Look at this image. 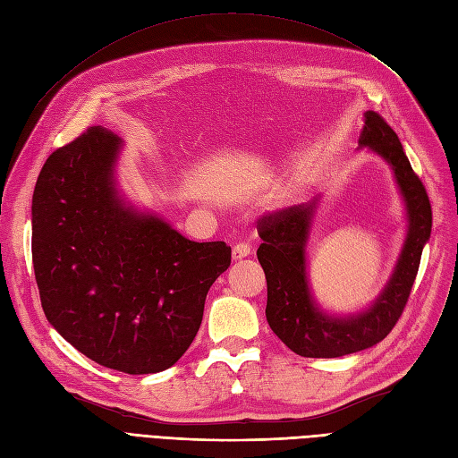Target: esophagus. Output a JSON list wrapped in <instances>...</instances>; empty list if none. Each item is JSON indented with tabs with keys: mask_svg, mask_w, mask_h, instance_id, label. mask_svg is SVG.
Returning <instances> with one entry per match:
<instances>
[{
	"mask_svg": "<svg viewBox=\"0 0 458 458\" xmlns=\"http://www.w3.org/2000/svg\"><path fill=\"white\" fill-rule=\"evenodd\" d=\"M250 252H252L250 244L239 242V244L233 246V259H242V258H246V256H250Z\"/></svg>",
	"mask_w": 458,
	"mask_h": 458,
	"instance_id": "obj_1",
	"label": "esophagus"
}]
</instances>
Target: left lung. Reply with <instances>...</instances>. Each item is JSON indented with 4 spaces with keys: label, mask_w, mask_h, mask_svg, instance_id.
I'll return each mask as SVG.
<instances>
[{
    "label": "left lung",
    "mask_w": 458,
    "mask_h": 458,
    "mask_svg": "<svg viewBox=\"0 0 458 458\" xmlns=\"http://www.w3.org/2000/svg\"><path fill=\"white\" fill-rule=\"evenodd\" d=\"M390 165L405 204L407 234L395 267L369 308L335 315L318 306L308 276V241L318 200L286 208L259 221L258 259L267 279L266 317L271 330L301 357H342L382 342L403 313L417 279L422 248L432 233V206L395 131L372 110L365 113L359 147Z\"/></svg>",
    "instance_id": "obj_1"
}]
</instances>
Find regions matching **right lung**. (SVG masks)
Wrapping results in <instances>:
<instances>
[{
	"label": "right lung",
	"mask_w": 458,
	"mask_h": 458,
	"mask_svg": "<svg viewBox=\"0 0 458 458\" xmlns=\"http://www.w3.org/2000/svg\"><path fill=\"white\" fill-rule=\"evenodd\" d=\"M122 148L97 126L47 158L32 197V261L41 308L68 344L106 369L150 374L195 340L231 246L189 241L126 200Z\"/></svg>",
	"instance_id": "add662e5"
}]
</instances>
